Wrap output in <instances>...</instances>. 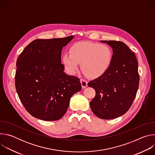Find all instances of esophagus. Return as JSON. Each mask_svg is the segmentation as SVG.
I'll list each match as a JSON object with an SVG mask.
<instances>
[{
	"label": "esophagus",
	"instance_id": "obj_1",
	"mask_svg": "<svg viewBox=\"0 0 155 155\" xmlns=\"http://www.w3.org/2000/svg\"><path fill=\"white\" fill-rule=\"evenodd\" d=\"M80 83H81V87H82L83 89H84V88H86L87 86V82L86 80H83V79H81L80 80Z\"/></svg>",
	"mask_w": 155,
	"mask_h": 155
}]
</instances>
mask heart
I'll return each instance as SVG.
<instances>
[{
    "label": "heart",
    "mask_w": 155,
    "mask_h": 155,
    "mask_svg": "<svg viewBox=\"0 0 155 155\" xmlns=\"http://www.w3.org/2000/svg\"><path fill=\"white\" fill-rule=\"evenodd\" d=\"M112 59V50L108 45L81 41L74 43L69 49V54H64L62 60L69 74H75L80 63L81 69L87 77L97 78L107 72Z\"/></svg>",
    "instance_id": "1"
}]
</instances>
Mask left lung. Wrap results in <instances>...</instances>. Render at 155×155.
<instances>
[{"label":"left lung","mask_w":155,"mask_h":155,"mask_svg":"<svg viewBox=\"0 0 155 155\" xmlns=\"http://www.w3.org/2000/svg\"><path fill=\"white\" fill-rule=\"evenodd\" d=\"M101 41L112 48L113 59L104 75L87 84L96 91L90 107L98 118L111 120L127 112L136 97L140 79L138 62L134 53L124 43L116 40Z\"/></svg>","instance_id":"left-lung-1"}]
</instances>
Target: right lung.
Returning <instances> with one entry per match:
<instances>
[{
	"mask_svg": "<svg viewBox=\"0 0 155 155\" xmlns=\"http://www.w3.org/2000/svg\"><path fill=\"white\" fill-rule=\"evenodd\" d=\"M74 36L36 39L16 61L15 87L20 101L34 117L44 121L61 119L71 97L81 90L80 79L64 72L61 51Z\"/></svg>",
	"mask_w": 155,
	"mask_h": 155,
	"instance_id": "1",
	"label": "right lung"
}]
</instances>
